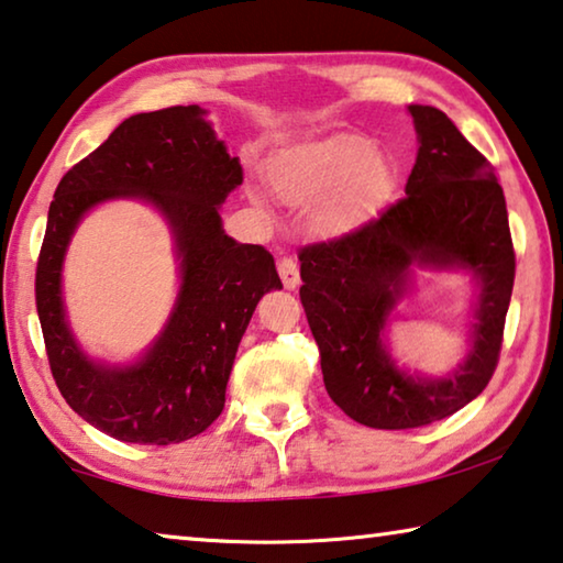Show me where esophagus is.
<instances>
[{"label":"esophagus","mask_w":563,"mask_h":563,"mask_svg":"<svg viewBox=\"0 0 563 563\" xmlns=\"http://www.w3.org/2000/svg\"><path fill=\"white\" fill-rule=\"evenodd\" d=\"M278 273H280V280H283L285 288H288V290L298 288L300 271H298V263L292 261L290 255H283V257H280V261H278Z\"/></svg>","instance_id":"obj_1"}]
</instances>
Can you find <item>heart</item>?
Returning <instances> with one entry per match:
<instances>
[{
  "label": "heart",
  "mask_w": 563,
  "mask_h": 563,
  "mask_svg": "<svg viewBox=\"0 0 563 563\" xmlns=\"http://www.w3.org/2000/svg\"><path fill=\"white\" fill-rule=\"evenodd\" d=\"M267 177L285 205H314L310 222L320 233H343L386 198L390 167L373 153L371 140L333 135L285 150L267 165Z\"/></svg>",
  "instance_id": "heart-1"
}]
</instances>
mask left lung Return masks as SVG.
Returning a JSON list of instances; mask_svg holds the SVG:
<instances>
[{
	"instance_id": "left-lung-1",
	"label": "left lung",
	"mask_w": 563,
	"mask_h": 563,
	"mask_svg": "<svg viewBox=\"0 0 563 563\" xmlns=\"http://www.w3.org/2000/svg\"><path fill=\"white\" fill-rule=\"evenodd\" d=\"M418 157L400 198L341 238L300 247V302L333 404L371 428H418L471 404L494 376L516 255L501 185L488 159L441 110L410 104ZM471 269L479 280L472 351L445 379L398 372L382 330L409 267Z\"/></svg>"
}]
</instances>
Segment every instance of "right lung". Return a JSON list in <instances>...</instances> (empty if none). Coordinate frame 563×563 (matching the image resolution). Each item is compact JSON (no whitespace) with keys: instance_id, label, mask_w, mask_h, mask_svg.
I'll return each instance as SVG.
<instances>
[{"instance_id":"right-lung-1","label":"right lung","mask_w":563,"mask_h":563,"mask_svg":"<svg viewBox=\"0 0 563 563\" xmlns=\"http://www.w3.org/2000/svg\"><path fill=\"white\" fill-rule=\"evenodd\" d=\"M243 183L238 157L198 104L140 112L62 177L49 205L34 298L59 394L87 423L124 443L169 445L200 435L225 408L233 361L257 300L283 288L263 245L225 235L220 205ZM153 201L170 222L184 285L174 316L135 366L78 351L64 320L60 261L84 212L104 199Z\"/></svg>"}]
</instances>
